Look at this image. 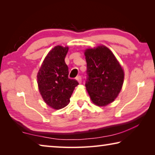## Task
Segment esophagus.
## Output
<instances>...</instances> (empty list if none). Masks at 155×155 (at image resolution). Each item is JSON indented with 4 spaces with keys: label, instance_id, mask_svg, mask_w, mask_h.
I'll return each mask as SVG.
<instances>
[{
    "label": "esophagus",
    "instance_id": "1",
    "mask_svg": "<svg viewBox=\"0 0 155 155\" xmlns=\"http://www.w3.org/2000/svg\"><path fill=\"white\" fill-rule=\"evenodd\" d=\"M77 80L78 81V83H81L82 82V78H81V76H78L77 77Z\"/></svg>",
    "mask_w": 155,
    "mask_h": 155
}]
</instances>
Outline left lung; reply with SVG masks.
Masks as SVG:
<instances>
[{"label":"left lung","mask_w":155,"mask_h":155,"mask_svg":"<svg viewBox=\"0 0 155 155\" xmlns=\"http://www.w3.org/2000/svg\"><path fill=\"white\" fill-rule=\"evenodd\" d=\"M85 87L94 104L105 106L112 103L121 90L124 72L114 54L104 46L87 49Z\"/></svg>","instance_id":"8db88e82"}]
</instances>
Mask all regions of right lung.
Wrapping results in <instances>:
<instances>
[{"mask_svg":"<svg viewBox=\"0 0 155 155\" xmlns=\"http://www.w3.org/2000/svg\"><path fill=\"white\" fill-rule=\"evenodd\" d=\"M68 47L57 46L44 60L38 74L39 90L45 103L54 109L65 107L70 103L73 91L78 82L68 77L65 57Z\"/></svg>","mask_w":155,"mask_h":155,"instance_id":"obj_1","label":"right lung"}]
</instances>
